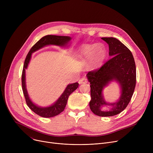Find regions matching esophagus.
I'll return each mask as SVG.
<instances>
[{"label": "esophagus", "mask_w": 153, "mask_h": 153, "mask_svg": "<svg viewBox=\"0 0 153 153\" xmlns=\"http://www.w3.org/2000/svg\"><path fill=\"white\" fill-rule=\"evenodd\" d=\"M79 84H85V83H87V79L85 78V77H82V79H81L79 80Z\"/></svg>", "instance_id": "obj_1"}]
</instances>
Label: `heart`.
<instances>
[{
    "mask_svg": "<svg viewBox=\"0 0 153 153\" xmlns=\"http://www.w3.org/2000/svg\"><path fill=\"white\" fill-rule=\"evenodd\" d=\"M82 57L89 60L93 66H97L103 61L105 57V50L101 45H91L85 46L81 52Z\"/></svg>",
    "mask_w": 153,
    "mask_h": 153,
    "instance_id": "obj_1",
    "label": "heart"
}]
</instances>
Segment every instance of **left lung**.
<instances>
[{"mask_svg":"<svg viewBox=\"0 0 153 153\" xmlns=\"http://www.w3.org/2000/svg\"><path fill=\"white\" fill-rule=\"evenodd\" d=\"M102 39L108 45L111 58L99 69L90 71L86 75L91 84L89 106L95 115L111 117L124 110L130 102L136 85V66L131 52L118 39L113 37ZM114 81L120 85V95L117 102L108 103L102 92L104 88ZM104 106L111 107L103 111Z\"/></svg>","mask_w":153,"mask_h":153,"instance_id":"obj_1","label":"left lung"}]
</instances>
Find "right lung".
<instances>
[{
	"instance_id": "add662e5",
	"label": "right lung",
	"mask_w": 153,
	"mask_h": 153,
	"mask_svg": "<svg viewBox=\"0 0 153 153\" xmlns=\"http://www.w3.org/2000/svg\"><path fill=\"white\" fill-rule=\"evenodd\" d=\"M71 38L68 36H56V35H46L40 39L35 43L28 52L26 59L24 62L22 75V84L23 92L25 96V100L28 107L33 112L40 117L44 118H50L59 115L64 110L67 104L69 96L78 87L79 84L75 82L70 84L67 85L65 90L61 95L59 99L51 105L42 107H39L31 100L28 95L25 81V69H27L28 64L31 58L33 53L38 51L41 48L48 45H56L61 47H66L71 41Z\"/></svg>"
}]
</instances>
